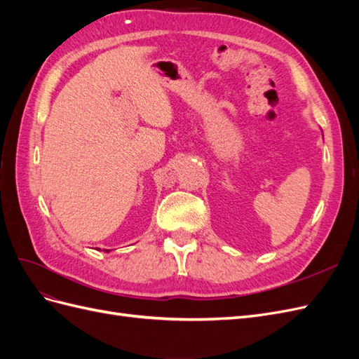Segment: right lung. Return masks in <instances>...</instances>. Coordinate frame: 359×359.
<instances>
[{
    "label": "right lung",
    "mask_w": 359,
    "mask_h": 359,
    "mask_svg": "<svg viewBox=\"0 0 359 359\" xmlns=\"http://www.w3.org/2000/svg\"><path fill=\"white\" fill-rule=\"evenodd\" d=\"M106 252H107V253H109V250H106Z\"/></svg>",
    "instance_id": "obj_1"
}]
</instances>
